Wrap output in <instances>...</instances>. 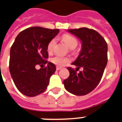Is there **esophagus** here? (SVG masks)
Here are the masks:
<instances>
[{
	"mask_svg": "<svg viewBox=\"0 0 122 122\" xmlns=\"http://www.w3.org/2000/svg\"><path fill=\"white\" fill-rule=\"evenodd\" d=\"M61 69H62V68L59 67V66H57V67H56V70H61Z\"/></svg>",
	"mask_w": 122,
	"mask_h": 122,
	"instance_id": "obj_1",
	"label": "esophagus"
}]
</instances>
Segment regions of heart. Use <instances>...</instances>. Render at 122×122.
<instances>
[{"instance_id":"obj_1","label":"heart","mask_w":122,"mask_h":122,"mask_svg":"<svg viewBox=\"0 0 122 122\" xmlns=\"http://www.w3.org/2000/svg\"><path fill=\"white\" fill-rule=\"evenodd\" d=\"M63 40L65 41L68 46L72 48L73 46H76L77 45V41L74 37L70 36L69 34H64L62 36ZM55 45H56V39L54 38L51 40L47 45V51L49 52H51L54 48ZM51 62L54 63L57 66H63L66 63L70 61V59L66 57H64L60 55H56L54 57L51 58Z\"/></svg>"}]
</instances>
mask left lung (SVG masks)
Listing matches in <instances>:
<instances>
[{"mask_svg":"<svg viewBox=\"0 0 122 122\" xmlns=\"http://www.w3.org/2000/svg\"><path fill=\"white\" fill-rule=\"evenodd\" d=\"M68 32L77 36L82 42L79 56L72 65L82 71L77 73L71 67L67 68L69 77L63 81L66 90L77 96L88 94L100 82L107 63V44L96 30L86 27L68 29Z\"/></svg>","mask_w":122,"mask_h":122,"instance_id":"8db88e82","label":"left lung"}]
</instances>
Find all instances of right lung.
Wrapping results in <instances>:
<instances>
[{
  "mask_svg": "<svg viewBox=\"0 0 122 122\" xmlns=\"http://www.w3.org/2000/svg\"><path fill=\"white\" fill-rule=\"evenodd\" d=\"M59 29L32 27L18 34L10 50L9 71L18 91L27 97L42 93L56 71L54 64L48 62L47 45ZM37 65L45 67L37 70Z\"/></svg>",
  "mask_w": 122,
  "mask_h": 122,
  "instance_id": "add662e5",
  "label": "right lung"
}]
</instances>
